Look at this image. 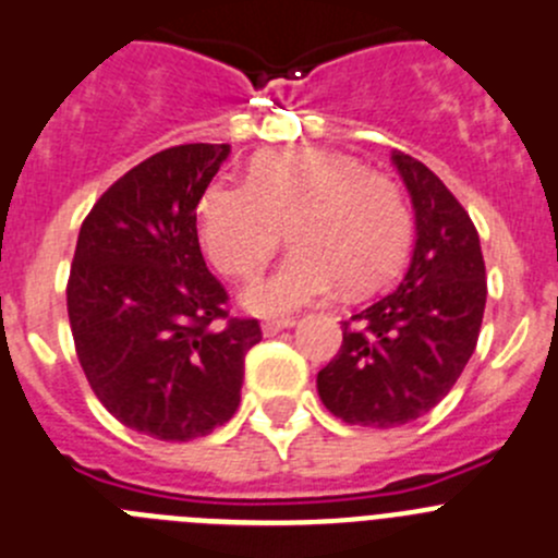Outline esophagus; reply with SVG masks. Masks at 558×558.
Returning <instances> with one entry per match:
<instances>
[{
  "label": "esophagus",
  "instance_id": "obj_1",
  "mask_svg": "<svg viewBox=\"0 0 558 558\" xmlns=\"http://www.w3.org/2000/svg\"><path fill=\"white\" fill-rule=\"evenodd\" d=\"M294 325H296L294 319H267L262 325V330H264V336H275V332L289 330V327H294Z\"/></svg>",
  "mask_w": 558,
  "mask_h": 558
}]
</instances>
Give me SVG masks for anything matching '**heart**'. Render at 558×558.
I'll return each instance as SVG.
<instances>
[{
    "instance_id": "1",
    "label": "heart",
    "mask_w": 558,
    "mask_h": 558,
    "mask_svg": "<svg viewBox=\"0 0 558 558\" xmlns=\"http://www.w3.org/2000/svg\"><path fill=\"white\" fill-rule=\"evenodd\" d=\"M283 228L294 253L244 289L255 314H289L338 286L361 294L388 280L408 253L410 211L388 175L330 148L258 156L247 184L215 181L197 206L203 250L228 278H250Z\"/></svg>"
}]
</instances>
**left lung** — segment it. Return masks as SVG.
I'll return each mask as SVG.
<instances>
[{
  "mask_svg": "<svg viewBox=\"0 0 558 558\" xmlns=\"http://www.w3.org/2000/svg\"><path fill=\"white\" fill-rule=\"evenodd\" d=\"M393 165L413 197V262L397 289L343 322L341 350L316 377L336 418L379 429L429 413L454 388L487 303L482 244L462 203L424 161L397 150Z\"/></svg>",
  "mask_w": 558,
  "mask_h": 558,
  "instance_id": "obj_1",
  "label": "left lung"
}]
</instances>
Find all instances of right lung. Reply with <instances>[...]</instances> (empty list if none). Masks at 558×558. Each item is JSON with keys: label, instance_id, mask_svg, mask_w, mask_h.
Returning <instances> with one entry per match:
<instances>
[{"label": "right lung", "instance_id": "add662e5", "mask_svg": "<svg viewBox=\"0 0 558 558\" xmlns=\"http://www.w3.org/2000/svg\"><path fill=\"white\" fill-rule=\"evenodd\" d=\"M231 145L159 150L114 181L80 228L68 275L76 357L98 402L156 440L184 444L239 408L258 319L228 316L203 262L197 203Z\"/></svg>", "mask_w": 558, "mask_h": 558}]
</instances>
